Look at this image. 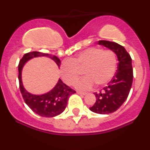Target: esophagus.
<instances>
[{
    "label": "esophagus",
    "mask_w": 150,
    "mask_h": 150,
    "mask_svg": "<svg viewBox=\"0 0 150 150\" xmlns=\"http://www.w3.org/2000/svg\"><path fill=\"white\" fill-rule=\"evenodd\" d=\"M76 93L79 94V95H86V92H83V91H76Z\"/></svg>",
    "instance_id": "esophagus-1"
}]
</instances>
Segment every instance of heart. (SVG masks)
Here are the masks:
<instances>
[{
  "label": "heart",
  "instance_id": "1",
  "mask_svg": "<svg viewBox=\"0 0 150 150\" xmlns=\"http://www.w3.org/2000/svg\"><path fill=\"white\" fill-rule=\"evenodd\" d=\"M117 69V56L112 50L89 47L79 52L76 56L61 64L60 74L63 81L72 86L79 77L81 71L86 76L76 83L80 89H88L96 84L102 86L114 76Z\"/></svg>",
  "mask_w": 150,
  "mask_h": 150
}]
</instances>
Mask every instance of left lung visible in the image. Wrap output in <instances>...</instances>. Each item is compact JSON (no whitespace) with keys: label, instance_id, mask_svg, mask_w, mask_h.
Returning <instances> with one entry per match:
<instances>
[{"label":"left lung","instance_id":"left-lung-1","mask_svg":"<svg viewBox=\"0 0 150 150\" xmlns=\"http://www.w3.org/2000/svg\"><path fill=\"white\" fill-rule=\"evenodd\" d=\"M98 44L114 52L119 62L116 72L111 81L100 92L94 93L96 101L90 110L99 114H109L117 110L129 95L134 76L132 58L122 46L115 42L99 40Z\"/></svg>","mask_w":150,"mask_h":150}]
</instances>
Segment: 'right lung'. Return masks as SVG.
Instances as JSON below:
<instances>
[{"label":"right lung","mask_w":150,"mask_h":150,"mask_svg":"<svg viewBox=\"0 0 150 150\" xmlns=\"http://www.w3.org/2000/svg\"><path fill=\"white\" fill-rule=\"evenodd\" d=\"M38 56L49 57L55 61L59 67H60V60L55 55L36 51L25 53L19 61L18 66L19 88L25 104L30 107L31 110L43 117H54L61 114L64 110L69 97L72 94L76 93V91L67 86L62 81V79H59L55 88L48 93L42 95H34L28 93L24 88L22 83V68L29 59Z\"/></svg>","instance_id":"right-lung-1"}]
</instances>
